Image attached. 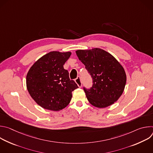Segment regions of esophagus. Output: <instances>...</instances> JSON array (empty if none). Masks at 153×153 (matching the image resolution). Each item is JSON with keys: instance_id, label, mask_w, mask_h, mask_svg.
Wrapping results in <instances>:
<instances>
[{"instance_id": "1", "label": "esophagus", "mask_w": 153, "mask_h": 153, "mask_svg": "<svg viewBox=\"0 0 153 153\" xmlns=\"http://www.w3.org/2000/svg\"><path fill=\"white\" fill-rule=\"evenodd\" d=\"M75 82H76V83H77V85H78V86L79 87V88H80V87H82V83L81 79H80V77L79 76L77 77L75 79Z\"/></svg>"}]
</instances>
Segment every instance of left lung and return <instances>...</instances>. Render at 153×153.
I'll list each match as a JSON object with an SVG mask.
<instances>
[{
    "instance_id": "1",
    "label": "left lung",
    "mask_w": 153,
    "mask_h": 153,
    "mask_svg": "<svg viewBox=\"0 0 153 153\" xmlns=\"http://www.w3.org/2000/svg\"><path fill=\"white\" fill-rule=\"evenodd\" d=\"M76 53L93 78L91 88H83L89 102L100 108L113 104L122 94L126 82L120 63L110 53L100 48L79 50Z\"/></svg>"
}]
</instances>
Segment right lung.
I'll use <instances>...</instances> for the list:
<instances>
[{"instance_id": "right-lung-1", "label": "right lung", "mask_w": 153, "mask_h": 153, "mask_svg": "<svg viewBox=\"0 0 153 153\" xmlns=\"http://www.w3.org/2000/svg\"><path fill=\"white\" fill-rule=\"evenodd\" d=\"M71 54V52L51 51L38 59L27 73V90L33 100L44 109L62 110L70 103L72 91L78 88L63 68Z\"/></svg>"}]
</instances>
